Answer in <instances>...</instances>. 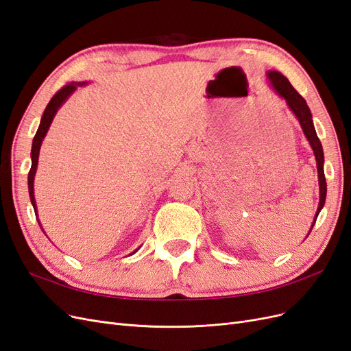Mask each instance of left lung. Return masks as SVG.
Wrapping results in <instances>:
<instances>
[{"instance_id": "1", "label": "left lung", "mask_w": 351, "mask_h": 351, "mask_svg": "<svg viewBox=\"0 0 351 351\" xmlns=\"http://www.w3.org/2000/svg\"><path fill=\"white\" fill-rule=\"evenodd\" d=\"M267 79L269 80L272 89L277 92L281 98L285 99L287 105H289V108L295 115V119L299 120L302 130L306 136L307 142H309L312 151H313V155H315V159H316L317 180H319V205H317V210L315 214V219L312 222V227H311L309 232H307V236H309L313 226H315L317 215H319L321 209L325 205V199H326V180H325V174H324L322 143L319 141V137H317V134H316L313 120H312V112H311L309 107H307V104L303 99L302 95L291 86V83L289 82V79H287L284 74H281L280 71H275V70L267 71Z\"/></svg>"}]
</instances>
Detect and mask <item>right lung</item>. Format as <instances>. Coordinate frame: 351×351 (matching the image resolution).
<instances>
[{
	"instance_id": "right-lung-1",
	"label": "right lung",
	"mask_w": 351,
	"mask_h": 351,
	"mask_svg": "<svg viewBox=\"0 0 351 351\" xmlns=\"http://www.w3.org/2000/svg\"><path fill=\"white\" fill-rule=\"evenodd\" d=\"M84 84H88V82H71V83L66 84L64 88L60 89L54 95V97L51 98V101L48 102L44 114H42V119H40V123H39V127H38V132H36V134L34 137V142H32V152H30L32 167H30V171H29V176H27L29 196H30L32 206H34V209H35V215H38V209H36V200H35L34 182H35V176H36V169H38V159H39V151H40L42 142H44L45 136H47V133L49 130V125H51L52 120H54L57 111L62 107V104H64L70 98V95H73V92L77 89V86H84ZM36 219H38L39 226H40L39 218H36ZM40 228H42V226H40ZM42 231H44V228H42ZM137 250H139V249H136L133 253H136ZM133 253H130V254H133Z\"/></svg>"
}]
</instances>
